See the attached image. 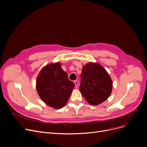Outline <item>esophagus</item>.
Wrapping results in <instances>:
<instances>
[{"label":"esophagus","instance_id":"esophagus-1","mask_svg":"<svg viewBox=\"0 0 147 147\" xmlns=\"http://www.w3.org/2000/svg\"><path fill=\"white\" fill-rule=\"evenodd\" d=\"M74 84H75V87L76 88H78V80H75L74 82Z\"/></svg>","mask_w":147,"mask_h":147}]
</instances>
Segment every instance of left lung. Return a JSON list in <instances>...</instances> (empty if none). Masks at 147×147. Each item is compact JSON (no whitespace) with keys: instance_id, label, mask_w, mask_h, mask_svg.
<instances>
[{"instance_id":"obj_1","label":"left lung","mask_w":147,"mask_h":147,"mask_svg":"<svg viewBox=\"0 0 147 147\" xmlns=\"http://www.w3.org/2000/svg\"><path fill=\"white\" fill-rule=\"evenodd\" d=\"M80 76L79 90L88 103L96 105L110 96L112 80L102 65L94 63L86 64L82 68Z\"/></svg>"}]
</instances>
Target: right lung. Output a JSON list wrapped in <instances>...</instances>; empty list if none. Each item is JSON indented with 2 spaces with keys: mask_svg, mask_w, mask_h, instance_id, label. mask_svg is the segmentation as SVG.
<instances>
[{
  "mask_svg": "<svg viewBox=\"0 0 147 147\" xmlns=\"http://www.w3.org/2000/svg\"><path fill=\"white\" fill-rule=\"evenodd\" d=\"M74 86L59 63L43 67L36 80V89L40 98L46 104L55 109L67 104Z\"/></svg>",
  "mask_w": 147,
  "mask_h": 147,
  "instance_id": "add662e5",
  "label": "right lung"
}]
</instances>
